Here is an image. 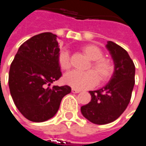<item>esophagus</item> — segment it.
<instances>
[{"label":"esophagus","instance_id":"34e87169","mask_svg":"<svg viewBox=\"0 0 146 146\" xmlns=\"http://www.w3.org/2000/svg\"><path fill=\"white\" fill-rule=\"evenodd\" d=\"M72 92L73 93H75V94H77V93H79L80 92V90H77V89H72Z\"/></svg>","mask_w":146,"mask_h":146}]
</instances>
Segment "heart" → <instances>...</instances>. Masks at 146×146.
Returning <instances> with one entry per match:
<instances>
[{"label": "heart", "mask_w": 146, "mask_h": 146, "mask_svg": "<svg viewBox=\"0 0 146 146\" xmlns=\"http://www.w3.org/2000/svg\"><path fill=\"white\" fill-rule=\"evenodd\" d=\"M83 52L92 61L88 69H92L85 73L73 71L64 76V81L73 89L83 90L91 88L99 81L105 83L108 81L115 72V64L113 61L107 57H103L102 49L96 44H87L82 48ZM59 67L62 70L71 68L70 55L67 50H62L57 56Z\"/></svg>", "instance_id": "b5f03b06"}]
</instances>
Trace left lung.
<instances>
[{
  "label": "left lung",
  "instance_id": "8db88e82",
  "mask_svg": "<svg viewBox=\"0 0 146 146\" xmlns=\"http://www.w3.org/2000/svg\"><path fill=\"white\" fill-rule=\"evenodd\" d=\"M115 64L110 82L102 89L90 91L91 101L81 106L83 116L95 124H106L117 119L126 110L135 83V67L128 52L112 41L106 44Z\"/></svg>",
  "mask_w": 146,
  "mask_h": 146
}]
</instances>
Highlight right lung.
Wrapping results in <instances>:
<instances>
[{"mask_svg": "<svg viewBox=\"0 0 146 146\" xmlns=\"http://www.w3.org/2000/svg\"><path fill=\"white\" fill-rule=\"evenodd\" d=\"M60 48L57 36L42 33L19 47L11 64L8 84L17 108L32 122L51 118L71 87L50 85L62 77L57 62Z\"/></svg>", "mask_w": 146, "mask_h": 146, "instance_id": "add662e5", "label": "right lung"}]
</instances>
